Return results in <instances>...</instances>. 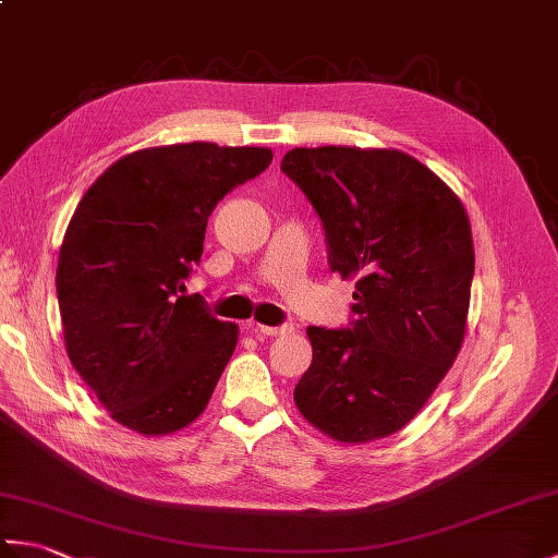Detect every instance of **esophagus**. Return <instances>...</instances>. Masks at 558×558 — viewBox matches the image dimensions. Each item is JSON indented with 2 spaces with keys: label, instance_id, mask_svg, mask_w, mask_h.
<instances>
[{
  "label": "esophagus",
  "instance_id": "obj_1",
  "mask_svg": "<svg viewBox=\"0 0 558 558\" xmlns=\"http://www.w3.org/2000/svg\"><path fill=\"white\" fill-rule=\"evenodd\" d=\"M246 328L252 330V333L256 336H266V338H272V336H286L292 330V326H264V324H246Z\"/></svg>",
  "mask_w": 558,
  "mask_h": 558
}]
</instances>
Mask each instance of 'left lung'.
<instances>
[{"label":"left lung","instance_id":"obj_1","mask_svg":"<svg viewBox=\"0 0 558 558\" xmlns=\"http://www.w3.org/2000/svg\"><path fill=\"white\" fill-rule=\"evenodd\" d=\"M280 170L324 222L328 264L354 278L348 328L310 326L302 417L342 444L400 432L456 362L475 276L472 230L448 184L402 150H288Z\"/></svg>","mask_w":558,"mask_h":558}]
</instances>
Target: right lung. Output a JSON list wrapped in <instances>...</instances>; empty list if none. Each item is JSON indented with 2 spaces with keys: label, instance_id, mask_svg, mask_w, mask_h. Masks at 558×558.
<instances>
[{
  "label": "right lung",
  "instance_id": "obj_1",
  "mask_svg": "<svg viewBox=\"0 0 558 558\" xmlns=\"http://www.w3.org/2000/svg\"><path fill=\"white\" fill-rule=\"evenodd\" d=\"M272 160L270 148L194 141L110 165L71 216L57 300L66 354L114 422L184 429L216 390L240 328L186 298L213 208Z\"/></svg>",
  "mask_w": 558,
  "mask_h": 558
}]
</instances>
